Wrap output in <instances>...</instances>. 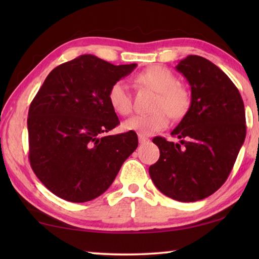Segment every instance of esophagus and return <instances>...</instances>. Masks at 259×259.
<instances>
[{"label":"esophagus","instance_id":"1","mask_svg":"<svg viewBox=\"0 0 259 259\" xmlns=\"http://www.w3.org/2000/svg\"><path fill=\"white\" fill-rule=\"evenodd\" d=\"M138 139H139V143H140V144H145V143L150 142V139H148V138L146 137V136H144V135H142V134L138 135Z\"/></svg>","mask_w":259,"mask_h":259}]
</instances>
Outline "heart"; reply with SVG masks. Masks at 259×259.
Returning a JSON list of instances; mask_svg holds the SVG:
<instances>
[{"mask_svg":"<svg viewBox=\"0 0 259 259\" xmlns=\"http://www.w3.org/2000/svg\"><path fill=\"white\" fill-rule=\"evenodd\" d=\"M136 80L156 91L159 97L155 100L154 113L136 114L129 117L123 122L125 130L152 135L168 126L169 115L172 119H181L187 113L191 105V94L178 83L171 71L162 66H153L139 73ZM107 98L112 108L121 115H128L133 111V99L124 82H114L109 87Z\"/></svg>","mask_w":259,"mask_h":259,"instance_id":"1","label":"heart"}]
</instances>
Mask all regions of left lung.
<instances>
[{
    "label": "left lung",
    "instance_id": "left-lung-1",
    "mask_svg": "<svg viewBox=\"0 0 259 259\" xmlns=\"http://www.w3.org/2000/svg\"><path fill=\"white\" fill-rule=\"evenodd\" d=\"M176 69L191 85V106L171 131L179 143L153 139L160 159L148 172L164 195L194 202L229 177L247 133L244 105L231 78L203 57L187 56Z\"/></svg>",
    "mask_w": 259,
    "mask_h": 259
}]
</instances>
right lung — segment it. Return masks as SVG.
Here are the masks:
<instances>
[{"label":"right lung","instance_id":"1","mask_svg":"<svg viewBox=\"0 0 259 259\" xmlns=\"http://www.w3.org/2000/svg\"><path fill=\"white\" fill-rule=\"evenodd\" d=\"M136 66L82 55L52 69L43 82L28 111V157L55 195L76 203L98 198L137 148L135 131L104 135L120 123L108 102L109 87Z\"/></svg>","mask_w":259,"mask_h":259}]
</instances>
